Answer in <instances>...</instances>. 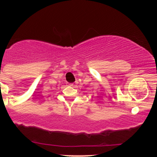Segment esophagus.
I'll use <instances>...</instances> for the list:
<instances>
[{
    "label": "esophagus",
    "mask_w": 157,
    "mask_h": 157,
    "mask_svg": "<svg viewBox=\"0 0 157 157\" xmlns=\"http://www.w3.org/2000/svg\"><path fill=\"white\" fill-rule=\"evenodd\" d=\"M68 86H74V84H73V83H69V84H68Z\"/></svg>",
    "instance_id": "obj_1"
}]
</instances>
